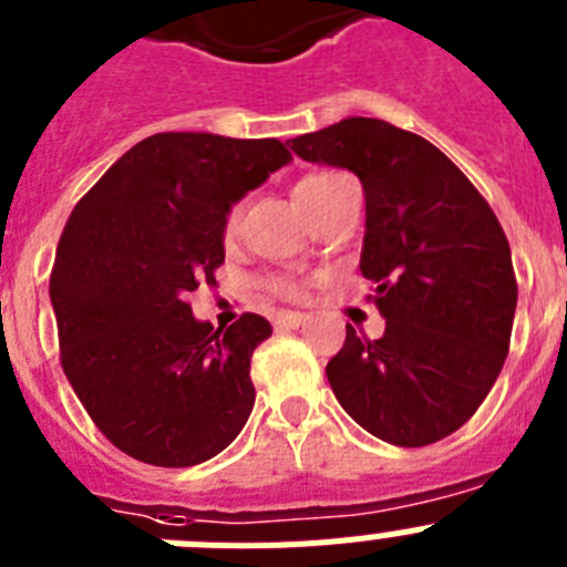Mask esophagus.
Wrapping results in <instances>:
<instances>
[{"mask_svg": "<svg viewBox=\"0 0 567 567\" xmlns=\"http://www.w3.org/2000/svg\"><path fill=\"white\" fill-rule=\"evenodd\" d=\"M307 323V315L303 312H278L275 315V327L278 329H298Z\"/></svg>", "mask_w": 567, "mask_h": 567, "instance_id": "obj_1", "label": "esophagus"}]
</instances>
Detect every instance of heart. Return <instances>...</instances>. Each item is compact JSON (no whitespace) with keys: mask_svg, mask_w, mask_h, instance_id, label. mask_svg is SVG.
Masks as SVG:
<instances>
[{"mask_svg":"<svg viewBox=\"0 0 567 567\" xmlns=\"http://www.w3.org/2000/svg\"><path fill=\"white\" fill-rule=\"evenodd\" d=\"M338 178H343V175H338V173L307 175V178H300V182L295 184V198L300 202L303 195L315 193V189L329 187V184L338 182ZM238 221H240V207H233V209H229V215H227V224H224V233L233 235L235 229H238ZM275 289H278V292H287V295H298V287H295L292 280H278V284H275Z\"/></svg>","mask_w":567,"mask_h":567,"instance_id":"obj_1","label":"heart"}]
</instances>
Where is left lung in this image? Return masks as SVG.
I'll list each match as a JSON object with an SVG mask.
<instances>
[{"instance_id":"1","label":"left lung","mask_w":567,"mask_h":567,"mask_svg":"<svg viewBox=\"0 0 567 567\" xmlns=\"http://www.w3.org/2000/svg\"><path fill=\"white\" fill-rule=\"evenodd\" d=\"M303 162L352 169L365 193L360 272L385 318L378 340L346 323L327 378L365 432L420 449L457 432L503 372L517 278L497 215L423 135L352 115L292 138Z\"/></svg>"}]
</instances>
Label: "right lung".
I'll return each mask as SVG.
<instances>
[{
	"label": "right lung",
	"mask_w": 567,
	"mask_h": 567,
	"mask_svg": "<svg viewBox=\"0 0 567 567\" xmlns=\"http://www.w3.org/2000/svg\"><path fill=\"white\" fill-rule=\"evenodd\" d=\"M289 162L278 138L155 133L70 213L50 272L62 369L130 457L198 465L249 420V360L272 327L244 312L213 329L195 320L187 292L215 284L233 204Z\"/></svg>",
	"instance_id": "right-lung-1"
}]
</instances>
